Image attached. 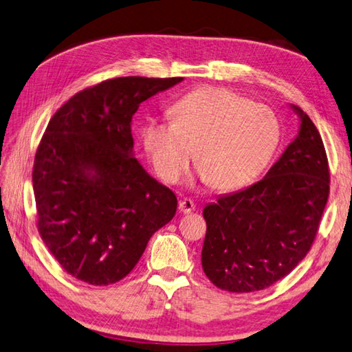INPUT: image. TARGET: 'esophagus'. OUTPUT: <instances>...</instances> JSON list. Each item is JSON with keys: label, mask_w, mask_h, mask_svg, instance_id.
Masks as SVG:
<instances>
[{"label": "esophagus", "mask_w": 352, "mask_h": 352, "mask_svg": "<svg viewBox=\"0 0 352 352\" xmlns=\"http://www.w3.org/2000/svg\"><path fill=\"white\" fill-rule=\"evenodd\" d=\"M178 210L182 213H192L195 210V203L189 198H183L180 203H178Z\"/></svg>", "instance_id": "34e87169"}]
</instances>
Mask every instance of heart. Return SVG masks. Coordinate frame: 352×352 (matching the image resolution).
Listing matches in <instances>:
<instances>
[{"label": "heart", "instance_id": "b5f03b06", "mask_svg": "<svg viewBox=\"0 0 352 352\" xmlns=\"http://www.w3.org/2000/svg\"><path fill=\"white\" fill-rule=\"evenodd\" d=\"M174 122L149 120L143 146L157 175L174 184L192 155L212 189L233 190L270 162L279 142V122L267 105L230 89L206 87L172 103Z\"/></svg>", "mask_w": 352, "mask_h": 352}]
</instances>
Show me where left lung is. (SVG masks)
Wrapping results in <instances>:
<instances>
[{
	"label": "left lung",
	"mask_w": 352,
	"mask_h": 352,
	"mask_svg": "<svg viewBox=\"0 0 352 352\" xmlns=\"http://www.w3.org/2000/svg\"><path fill=\"white\" fill-rule=\"evenodd\" d=\"M300 131L267 175L250 188L206 206L201 263L213 285L259 292L307 256L329 195V166L318 128L307 113Z\"/></svg>",
	"instance_id": "1"
}]
</instances>
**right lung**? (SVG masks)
<instances>
[{"instance_id": "1", "label": "right lung", "mask_w": 352, "mask_h": 352, "mask_svg": "<svg viewBox=\"0 0 352 352\" xmlns=\"http://www.w3.org/2000/svg\"><path fill=\"white\" fill-rule=\"evenodd\" d=\"M182 80H102L76 93L48 122L32 172L38 232L73 278L116 284L174 218V192L131 155V120L142 102Z\"/></svg>"}]
</instances>
